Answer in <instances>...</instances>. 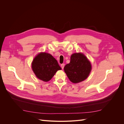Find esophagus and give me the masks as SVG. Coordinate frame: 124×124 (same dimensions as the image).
Here are the masks:
<instances>
[{"instance_id": "34e87169", "label": "esophagus", "mask_w": 124, "mask_h": 124, "mask_svg": "<svg viewBox=\"0 0 124 124\" xmlns=\"http://www.w3.org/2000/svg\"><path fill=\"white\" fill-rule=\"evenodd\" d=\"M61 66V68H62V69H63V68H64L65 64H64V63H62V64Z\"/></svg>"}]
</instances>
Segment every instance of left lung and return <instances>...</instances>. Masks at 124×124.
Returning a JSON list of instances; mask_svg holds the SVG:
<instances>
[{"label":"left lung","mask_w":124,"mask_h":124,"mask_svg":"<svg viewBox=\"0 0 124 124\" xmlns=\"http://www.w3.org/2000/svg\"><path fill=\"white\" fill-rule=\"evenodd\" d=\"M92 70L91 63L81 53L72 54L69 63L64 67V71L71 82L78 83L87 78Z\"/></svg>","instance_id":"obj_1"}]
</instances>
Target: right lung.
<instances>
[{"instance_id": "right-lung-1", "label": "right lung", "mask_w": 124, "mask_h": 124, "mask_svg": "<svg viewBox=\"0 0 124 124\" xmlns=\"http://www.w3.org/2000/svg\"><path fill=\"white\" fill-rule=\"evenodd\" d=\"M31 67L37 78L44 82L49 81L58 70L62 69L53 56L46 52H41L36 56Z\"/></svg>"}]
</instances>
